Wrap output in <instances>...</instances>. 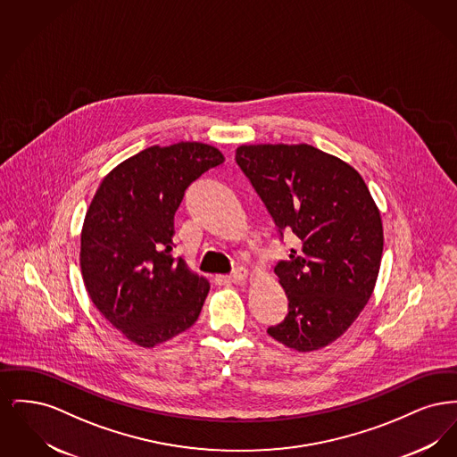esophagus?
<instances>
[{
	"instance_id": "1",
	"label": "esophagus",
	"mask_w": 457,
	"mask_h": 457,
	"mask_svg": "<svg viewBox=\"0 0 457 457\" xmlns=\"http://www.w3.org/2000/svg\"><path fill=\"white\" fill-rule=\"evenodd\" d=\"M246 278H248V270H246V269H243V267H239V269H237L231 276H228L226 279H228L229 283L241 284L246 281Z\"/></svg>"
}]
</instances>
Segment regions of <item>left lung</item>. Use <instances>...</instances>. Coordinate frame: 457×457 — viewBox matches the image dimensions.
Masks as SVG:
<instances>
[{
	"mask_svg": "<svg viewBox=\"0 0 457 457\" xmlns=\"http://www.w3.org/2000/svg\"><path fill=\"white\" fill-rule=\"evenodd\" d=\"M237 162L279 235L298 238L274 269L289 312L267 334L300 353L326 348L373 293L384 250L380 211L361 174L308 144L239 145Z\"/></svg>",
	"mask_w": 457,
	"mask_h": 457,
	"instance_id": "8db88e82",
	"label": "left lung"
}]
</instances>
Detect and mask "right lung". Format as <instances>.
Returning a JSON list of instances; mask_svg holds the SVG:
<instances>
[{
  "mask_svg": "<svg viewBox=\"0 0 457 457\" xmlns=\"http://www.w3.org/2000/svg\"><path fill=\"white\" fill-rule=\"evenodd\" d=\"M222 162L202 142L153 145L109 171L88 205L86 289L109 324L142 348L173 339L200 315L211 286L171 255L174 214L196 178Z\"/></svg>",
  "mask_w": 457,
  "mask_h": 457,
  "instance_id": "add662e5",
  "label": "right lung"
}]
</instances>
